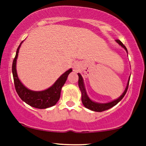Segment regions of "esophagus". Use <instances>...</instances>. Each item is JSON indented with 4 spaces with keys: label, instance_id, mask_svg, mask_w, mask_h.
I'll use <instances>...</instances> for the list:
<instances>
[{
    "label": "esophagus",
    "instance_id": "34e87169",
    "mask_svg": "<svg viewBox=\"0 0 146 146\" xmlns=\"http://www.w3.org/2000/svg\"><path fill=\"white\" fill-rule=\"evenodd\" d=\"M72 68L74 72H78L80 68V66L78 62H74L72 64Z\"/></svg>",
    "mask_w": 146,
    "mask_h": 146
}]
</instances>
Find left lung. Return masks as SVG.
Returning a JSON list of instances; mask_svg holds the SVG:
<instances>
[{"instance_id": "obj_1", "label": "left lung", "mask_w": 146, "mask_h": 146, "mask_svg": "<svg viewBox=\"0 0 146 146\" xmlns=\"http://www.w3.org/2000/svg\"><path fill=\"white\" fill-rule=\"evenodd\" d=\"M115 42L118 44L119 46H121L123 48H124V50L126 51V52L127 53V50L126 48V47L123 44V43L119 40H115ZM78 86L81 92V95H82V102L83 105L86 108L92 111H98V112H101V111L107 110L111 108H112L113 106H114L117 104L119 102H120L123 97L125 94L127 92V88H128V85H129V79H130V76L129 77L128 80H127V86L125 87V90L123 91V92L122 93L120 96H119L118 98L114 100H112L111 102H106V103H99V102H94L88 96L86 92V90L85 86H84V80L82 76L80 74L78 73Z\"/></svg>"}]
</instances>
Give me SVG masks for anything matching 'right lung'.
<instances>
[{
  "mask_svg": "<svg viewBox=\"0 0 146 146\" xmlns=\"http://www.w3.org/2000/svg\"><path fill=\"white\" fill-rule=\"evenodd\" d=\"M23 42V41L20 44L17 48L12 67L16 91L22 100L32 107L38 109H45L53 106L59 100L62 88L64 85L68 74L72 71V69L70 68L68 70L66 71L57 79L52 86L44 90L34 91L27 88L20 80L17 72V60L20 47Z\"/></svg>",
  "mask_w": 146,
  "mask_h": 146,
  "instance_id": "obj_1",
  "label": "right lung"
}]
</instances>
